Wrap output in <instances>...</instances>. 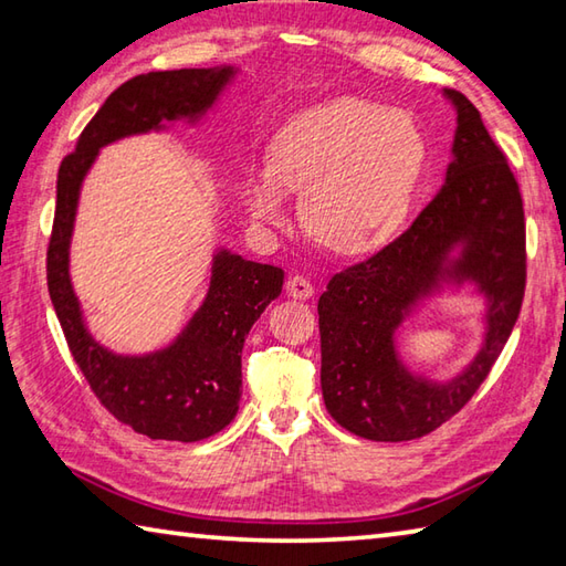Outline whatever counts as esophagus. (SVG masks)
<instances>
[{
    "mask_svg": "<svg viewBox=\"0 0 566 566\" xmlns=\"http://www.w3.org/2000/svg\"><path fill=\"white\" fill-rule=\"evenodd\" d=\"M286 294L294 296V300H312L314 296V286L302 274H294L286 280Z\"/></svg>",
    "mask_w": 566,
    "mask_h": 566,
    "instance_id": "1",
    "label": "esophagus"
}]
</instances>
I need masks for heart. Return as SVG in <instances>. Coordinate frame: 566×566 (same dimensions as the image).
Returning <instances> with one entry per match:
<instances>
[{
  "label": "heart",
  "instance_id": "b5f03b06",
  "mask_svg": "<svg viewBox=\"0 0 566 566\" xmlns=\"http://www.w3.org/2000/svg\"><path fill=\"white\" fill-rule=\"evenodd\" d=\"M428 143L410 113L364 98H332L276 130L270 168L242 178L250 218L286 222V192H302L306 232L326 250L361 254L403 228L423 180Z\"/></svg>",
  "mask_w": 566,
  "mask_h": 566
}]
</instances>
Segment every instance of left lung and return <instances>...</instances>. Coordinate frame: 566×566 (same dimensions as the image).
Instances as JSON below:
<instances>
[{
	"label": "left lung",
	"mask_w": 566,
	"mask_h": 566,
	"mask_svg": "<svg viewBox=\"0 0 566 566\" xmlns=\"http://www.w3.org/2000/svg\"><path fill=\"white\" fill-rule=\"evenodd\" d=\"M458 128L446 185L413 224L366 262L334 274L318 296L322 394L348 433L400 443L433 433L468 403L507 344L525 296V210L505 153L480 111L446 91ZM470 281L486 296V338L450 382L399 361L395 332L443 283Z\"/></svg>",
	"instance_id": "left-lung-1"
}]
</instances>
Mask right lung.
<instances>
[{"label": "right lung", "instance_id": "add662e5", "mask_svg": "<svg viewBox=\"0 0 566 566\" xmlns=\"http://www.w3.org/2000/svg\"><path fill=\"white\" fill-rule=\"evenodd\" d=\"M234 66L150 71L118 86L61 160L56 212L46 252L49 296L71 356L111 416L153 440L195 443L220 433L238 416L242 346L252 324L282 294L280 266L242 260L230 250L212 256L208 294L176 342L160 352L120 356L88 334L69 276V248L78 192L98 150L113 140L163 130L176 120L198 123Z\"/></svg>", "mask_w": 566, "mask_h": 566}]
</instances>
